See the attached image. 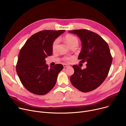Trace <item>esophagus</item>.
Returning a JSON list of instances; mask_svg holds the SVG:
<instances>
[{"label":"esophagus","instance_id":"obj_1","mask_svg":"<svg viewBox=\"0 0 126 126\" xmlns=\"http://www.w3.org/2000/svg\"><path fill=\"white\" fill-rule=\"evenodd\" d=\"M63 67H64V68H65V67H68V66H69V65H68V64H63Z\"/></svg>","mask_w":126,"mask_h":126}]
</instances>
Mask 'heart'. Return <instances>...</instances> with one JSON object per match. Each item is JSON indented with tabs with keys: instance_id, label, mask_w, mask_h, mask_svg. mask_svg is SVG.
Segmentation results:
<instances>
[{
	"instance_id": "1",
	"label": "heart",
	"mask_w": 126,
	"mask_h": 126,
	"mask_svg": "<svg viewBox=\"0 0 126 126\" xmlns=\"http://www.w3.org/2000/svg\"><path fill=\"white\" fill-rule=\"evenodd\" d=\"M64 39L70 48L72 47H74V46H78L79 45L78 39L76 37L74 36H72L71 35H67L64 37ZM58 44V40L56 39L52 43V50H55L56 49ZM64 60L66 61H68L70 60V58L69 57H65Z\"/></svg>"
}]
</instances>
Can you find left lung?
<instances>
[{
	"mask_svg": "<svg viewBox=\"0 0 126 126\" xmlns=\"http://www.w3.org/2000/svg\"><path fill=\"white\" fill-rule=\"evenodd\" d=\"M76 34L82 42V49L78 59L87 62L86 68L82 69L79 66H72L75 72L70 78L75 87L83 92L97 88L107 78L112 58L107 43L98 34L86 30L68 31Z\"/></svg>",
	"mask_w": 126,
	"mask_h": 126,
	"instance_id": "left-lung-1",
	"label": "left lung"
}]
</instances>
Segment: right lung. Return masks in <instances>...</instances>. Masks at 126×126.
Here are the masks:
<instances>
[{
    "instance_id": "obj_1",
    "label": "right lung",
    "mask_w": 126,
    "mask_h": 126,
    "mask_svg": "<svg viewBox=\"0 0 126 126\" xmlns=\"http://www.w3.org/2000/svg\"><path fill=\"white\" fill-rule=\"evenodd\" d=\"M65 30H45L32 35L20 50L16 71L23 86L37 95L47 94L56 83L62 64L48 68L45 58L52 54V44Z\"/></svg>"
}]
</instances>
